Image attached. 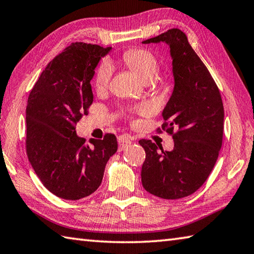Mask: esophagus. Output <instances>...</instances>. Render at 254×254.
<instances>
[{"instance_id":"34e87169","label":"esophagus","mask_w":254,"mask_h":254,"mask_svg":"<svg viewBox=\"0 0 254 254\" xmlns=\"http://www.w3.org/2000/svg\"><path fill=\"white\" fill-rule=\"evenodd\" d=\"M118 143H119V150H124L131 143V138L126 135L118 136Z\"/></svg>"}]
</instances>
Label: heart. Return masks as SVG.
<instances>
[{"label": "heart", "mask_w": 254, "mask_h": 254, "mask_svg": "<svg viewBox=\"0 0 254 254\" xmlns=\"http://www.w3.org/2000/svg\"><path fill=\"white\" fill-rule=\"evenodd\" d=\"M123 62L142 82L148 83L158 71V61L151 52L147 50H129L123 54ZM113 66L108 61H103L96 70L95 87L97 90L107 88L112 78Z\"/></svg>", "instance_id": "obj_1"}]
</instances>
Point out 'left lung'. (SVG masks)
I'll use <instances>...</instances> for the list:
<instances>
[{
  "instance_id": "obj_1",
  "label": "left lung",
  "mask_w": 254,
  "mask_h": 254,
  "mask_svg": "<svg viewBox=\"0 0 254 254\" xmlns=\"http://www.w3.org/2000/svg\"><path fill=\"white\" fill-rule=\"evenodd\" d=\"M166 43L170 49L175 86L162 111L161 128L175 141L164 151L151 140L139 143L146 151L142 187L162 199L192 194L211 174L222 146L224 111L217 84L195 54L186 34L171 28L142 42Z\"/></svg>"
}]
</instances>
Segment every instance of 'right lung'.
<instances>
[{
  "instance_id": "1",
  "label": "right lung",
  "mask_w": 254,
  "mask_h": 254,
  "mask_svg": "<svg viewBox=\"0 0 254 254\" xmlns=\"http://www.w3.org/2000/svg\"><path fill=\"white\" fill-rule=\"evenodd\" d=\"M111 50L73 43L47 64L27 99L28 160L45 188L62 199L79 200L95 192L117 151L112 133L87 146L75 130L93 103L95 68Z\"/></svg>"
}]
</instances>
